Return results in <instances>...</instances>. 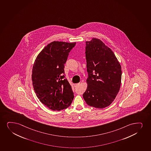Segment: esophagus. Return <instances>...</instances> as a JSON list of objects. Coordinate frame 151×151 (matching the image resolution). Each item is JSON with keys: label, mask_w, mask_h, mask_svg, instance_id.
I'll use <instances>...</instances> for the list:
<instances>
[{"label": "esophagus", "mask_w": 151, "mask_h": 151, "mask_svg": "<svg viewBox=\"0 0 151 151\" xmlns=\"http://www.w3.org/2000/svg\"><path fill=\"white\" fill-rule=\"evenodd\" d=\"M79 84H80V83L74 84V88H77V86H79Z\"/></svg>", "instance_id": "1"}]
</instances>
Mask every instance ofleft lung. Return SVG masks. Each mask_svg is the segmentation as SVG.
Here are the masks:
<instances>
[{
	"label": "left lung",
	"instance_id": "left-lung-1",
	"mask_svg": "<svg viewBox=\"0 0 151 151\" xmlns=\"http://www.w3.org/2000/svg\"><path fill=\"white\" fill-rule=\"evenodd\" d=\"M88 88L83 95L89 106L104 108L111 104L121 84V66L114 52L96 38L86 42Z\"/></svg>",
	"mask_w": 151,
	"mask_h": 151
}]
</instances>
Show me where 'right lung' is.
Here are the masks:
<instances>
[{
	"mask_svg": "<svg viewBox=\"0 0 151 151\" xmlns=\"http://www.w3.org/2000/svg\"><path fill=\"white\" fill-rule=\"evenodd\" d=\"M76 43L54 41L37 57L32 71L34 90L47 107L60 111L70 106L74 99L71 85L65 74V63Z\"/></svg>",
	"mask_w": 151,
	"mask_h": 151,
	"instance_id": "1",
	"label": "right lung"
}]
</instances>
